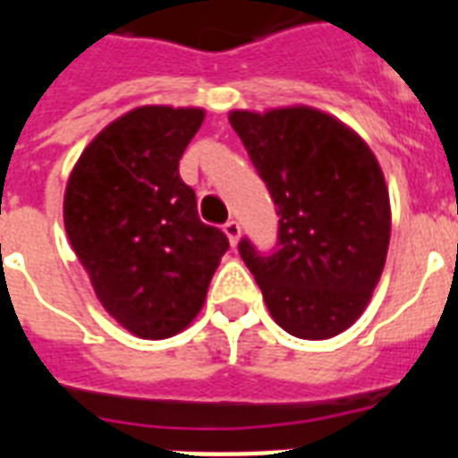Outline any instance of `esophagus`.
<instances>
[{"label":"esophagus","mask_w":458,"mask_h":458,"mask_svg":"<svg viewBox=\"0 0 458 458\" xmlns=\"http://www.w3.org/2000/svg\"><path fill=\"white\" fill-rule=\"evenodd\" d=\"M223 233H225V235H228L230 244H233V247H235V244L240 242V233H242V230H240V223H237L235 218H230V221L225 223V225H223Z\"/></svg>","instance_id":"34e87169"}]
</instances>
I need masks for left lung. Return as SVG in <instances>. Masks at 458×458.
Wrapping results in <instances>:
<instances>
[{"instance_id":"obj_1","label":"left lung","mask_w":458,"mask_h":458,"mask_svg":"<svg viewBox=\"0 0 458 458\" xmlns=\"http://www.w3.org/2000/svg\"><path fill=\"white\" fill-rule=\"evenodd\" d=\"M230 125L278 207V244L240 257L268 311L301 340H327L363 313L390 244V194L354 131L311 106L233 111Z\"/></svg>"}]
</instances>
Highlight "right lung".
Here are the masks:
<instances>
[{
	"label": "right lung",
	"instance_id": "obj_1",
	"mask_svg": "<svg viewBox=\"0 0 458 458\" xmlns=\"http://www.w3.org/2000/svg\"><path fill=\"white\" fill-rule=\"evenodd\" d=\"M201 109L140 106L116 118L81 154L66 185L64 223L97 300L145 340L192 323L228 237L199 221L178 161Z\"/></svg>",
	"mask_w": 458,
	"mask_h": 458
}]
</instances>
